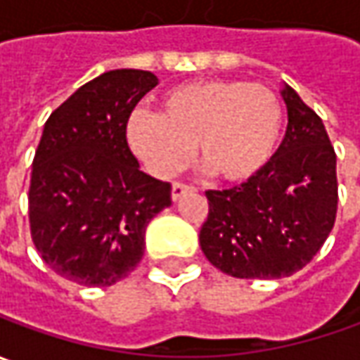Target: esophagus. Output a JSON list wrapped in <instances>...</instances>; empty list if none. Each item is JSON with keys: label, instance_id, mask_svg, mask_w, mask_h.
<instances>
[{"label": "esophagus", "instance_id": "esophagus-1", "mask_svg": "<svg viewBox=\"0 0 360 360\" xmlns=\"http://www.w3.org/2000/svg\"><path fill=\"white\" fill-rule=\"evenodd\" d=\"M195 191V187L191 185H185V183H173V187H171V199L173 201H179L183 195H187V193Z\"/></svg>", "mask_w": 360, "mask_h": 360}]
</instances>
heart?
<instances>
[{
	"instance_id": "1",
	"label": "heart",
	"mask_w": 360,
	"mask_h": 360,
	"mask_svg": "<svg viewBox=\"0 0 360 360\" xmlns=\"http://www.w3.org/2000/svg\"><path fill=\"white\" fill-rule=\"evenodd\" d=\"M283 131V105L261 83L189 81L161 97V111H133L127 143L149 173L169 179L197 155L217 179H251L273 157Z\"/></svg>"
}]
</instances>
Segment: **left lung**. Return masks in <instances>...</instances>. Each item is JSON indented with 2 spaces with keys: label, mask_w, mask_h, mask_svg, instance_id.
<instances>
[{
  "label": "left lung",
  "mask_w": 360,
  "mask_h": 360,
  "mask_svg": "<svg viewBox=\"0 0 360 360\" xmlns=\"http://www.w3.org/2000/svg\"><path fill=\"white\" fill-rule=\"evenodd\" d=\"M285 139L251 179L207 191L201 251L237 279H281L303 269L327 241L337 217V155L321 117L283 83Z\"/></svg>",
  "instance_id": "8db88e82"
}]
</instances>
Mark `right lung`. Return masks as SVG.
<instances>
[{"label":"right lung","mask_w":360,"mask_h":360,"mask_svg":"<svg viewBox=\"0 0 360 360\" xmlns=\"http://www.w3.org/2000/svg\"><path fill=\"white\" fill-rule=\"evenodd\" d=\"M159 79L113 69L81 85L45 121L33 157L30 227L59 277L109 287L139 265L145 229L171 205V185L143 173L125 127Z\"/></svg>","instance_id":"1"}]
</instances>
